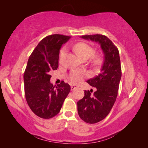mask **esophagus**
<instances>
[{"mask_svg":"<svg viewBox=\"0 0 148 148\" xmlns=\"http://www.w3.org/2000/svg\"><path fill=\"white\" fill-rule=\"evenodd\" d=\"M77 88H78V86H77V85H71V90H74L75 89Z\"/></svg>","mask_w":148,"mask_h":148,"instance_id":"34e87169","label":"esophagus"}]
</instances>
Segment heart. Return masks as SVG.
Here are the masks:
<instances>
[{
	"label": "heart",
	"instance_id": "obj_1",
	"mask_svg": "<svg viewBox=\"0 0 148 148\" xmlns=\"http://www.w3.org/2000/svg\"><path fill=\"white\" fill-rule=\"evenodd\" d=\"M74 49L75 52L83 60L89 58L93 55L94 53V49L92 47L84 42H79L76 44L74 46ZM66 49L63 48L61 50L60 54V61H61L63 58L64 57ZM100 60V56H97L95 58V62H99ZM86 76L87 73L85 71L73 70L71 71L69 78H70V81L72 83L74 84H78L80 83L84 79V77H86Z\"/></svg>",
	"mask_w": 148,
	"mask_h": 148
}]
</instances>
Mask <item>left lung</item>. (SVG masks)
Instances as JSON below:
<instances>
[{
	"label": "left lung",
	"mask_w": 148,
	"mask_h": 148,
	"mask_svg": "<svg viewBox=\"0 0 148 148\" xmlns=\"http://www.w3.org/2000/svg\"><path fill=\"white\" fill-rule=\"evenodd\" d=\"M81 37L98 42L104 55L100 73L87 81L97 91L92 95V92L85 90L83 98L77 102V112L81 119L93 124L104 119L116 101L121 77L120 58L117 47L106 36L95 34Z\"/></svg>",
	"instance_id": "1"
}]
</instances>
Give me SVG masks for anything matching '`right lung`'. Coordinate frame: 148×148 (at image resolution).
<instances>
[{
	"mask_svg": "<svg viewBox=\"0 0 148 148\" xmlns=\"http://www.w3.org/2000/svg\"><path fill=\"white\" fill-rule=\"evenodd\" d=\"M71 37L60 34L46 36L28 60L23 75L25 95L30 109L40 118L49 119L57 115L70 92V85L64 81L57 86L50 83L49 71L57 69L60 49Z\"/></svg>",
	"mask_w": 148,
	"mask_h": 148,
	"instance_id": "right-lung-1",
	"label": "right lung"
}]
</instances>
